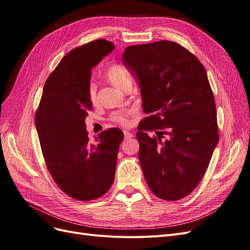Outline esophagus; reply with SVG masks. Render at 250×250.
<instances>
[{
    "label": "esophagus",
    "mask_w": 250,
    "mask_h": 250,
    "mask_svg": "<svg viewBox=\"0 0 250 250\" xmlns=\"http://www.w3.org/2000/svg\"><path fill=\"white\" fill-rule=\"evenodd\" d=\"M124 136H125V138L127 139V138H130V137H132V136H133V134H132L131 132H129V131L124 130Z\"/></svg>",
    "instance_id": "1"
}]
</instances>
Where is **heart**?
Listing matches in <instances>:
<instances>
[{"label": "heart", "instance_id": "b5f03b06", "mask_svg": "<svg viewBox=\"0 0 250 250\" xmlns=\"http://www.w3.org/2000/svg\"><path fill=\"white\" fill-rule=\"evenodd\" d=\"M105 77L107 78L109 82L114 84L116 87L122 89V90L129 83H131V79L128 72L123 66L118 65V64L109 66L105 73ZM88 97H89V101L91 102V104H96L97 102L96 86L94 83L89 84ZM109 120H111L112 122L121 126H127L129 124V112L128 111L113 112L111 116H109Z\"/></svg>", "mask_w": 250, "mask_h": 250}]
</instances>
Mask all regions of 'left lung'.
<instances>
[{"label": "left lung", "instance_id": "8db88e82", "mask_svg": "<svg viewBox=\"0 0 250 250\" xmlns=\"http://www.w3.org/2000/svg\"><path fill=\"white\" fill-rule=\"evenodd\" d=\"M123 59L138 79L147 115L136 133L146 184L158 198L179 200L201 182L219 139L206 71L188 49L166 40L129 46Z\"/></svg>", "mask_w": 250, "mask_h": 250}]
</instances>
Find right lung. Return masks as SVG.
Segmentation results:
<instances>
[{
    "mask_svg": "<svg viewBox=\"0 0 250 250\" xmlns=\"http://www.w3.org/2000/svg\"><path fill=\"white\" fill-rule=\"evenodd\" d=\"M114 49L112 42L99 39L66 53L46 80L35 116L50 174L63 193L78 201L101 198L115 178L123 132L109 128L92 145L85 123L92 108L88 97L91 68Z\"/></svg>",
    "mask_w": 250,
    "mask_h": 250,
    "instance_id": "obj_1",
    "label": "right lung"
}]
</instances>
